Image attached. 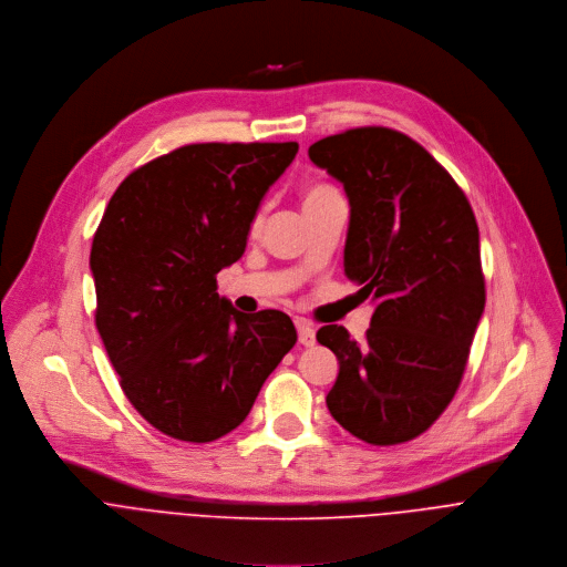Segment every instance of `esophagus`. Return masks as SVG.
Instances as JSON below:
<instances>
[{
	"mask_svg": "<svg viewBox=\"0 0 567 567\" xmlns=\"http://www.w3.org/2000/svg\"><path fill=\"white\" fill-rule=\"evenodd\" d=\"M297 332H299V344L301 347H312L315 344V328L308 321L297 319Z\"/></svg>",
	"mask_w": 567,
	"mask_h": 567,
	"instance_id": "34e87169",
	"label": "esophagus"
}]
</instances>
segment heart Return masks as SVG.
<instances>
[{
  "mask_svg": "<svg viewBox=\"0 0 567 567\" xmlns=\"http://www.w3.org/2000/svg\"><path fill=\"white\" fill-rule=\"evenodd\" d=\"M334 189L332 187H328V185H321V183H315V185H308L306 189H303V194H301V200H303V205H308V203H312V200H317V198H323V196H328V194H332ZM261 223V214L257 216V220H255V225H259Z\"/></svg>",
  "mask_w": 567,
  "mask_h": 567,
  "instance_id": "b5f03b06",
  "label": "heart"
}]
</instances>
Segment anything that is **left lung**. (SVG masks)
I'll list each match as a JSON object with an SVG mask.
<instances>
[{"label":"left lung","instance_id":"left-lung-1","mask_svg":"<svg viewBox=\"0 0 567 567\" xmlns=\"http://www.w3.org/2000/svg\"><path fill=\"white\" fill-rule=\"evenodd\" d=\"M308 156L344 185V272L375 303L362 344L344 326L317 330L339 364L328 411L369 444L413 440L456 395L485 310L476 216L449 172L400 132L349 130Z\"/></svg>","mask_w":567,"mask_h":567}]
</instances>
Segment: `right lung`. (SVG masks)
Returning <instances> with one entry per match:
<instances>
[{
  "label": "right lung",
  "instance_id": "obj_1",
  "mask_svg": "<svg viewBox=\"0 0 567 567\" xmlns=\"http://www.w3.org/2000/svg\"><path fill=\"white\" fill-rule=\"evenodd\" d=\"M297 150L185 145L132 172L104 209L89 257L95 326L125 395L169 437L237 429L297 342L286 312L246 315L216 292Z\"/></svg>",
  "mask_w": 567,
  "mask_h": 567
}]
</instances>
